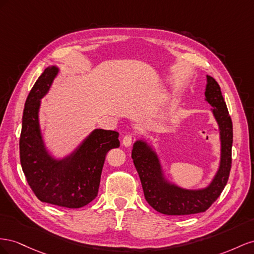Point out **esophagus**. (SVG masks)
I'll return each instance as SVG.
<instances>
[{"instance_id": "1", "label": "esophagus", "mask_w": 254, "mask_h": 254, "mask_svg": "<svg viewBox=\"0 0 254 254\" xmlns=\"http://www.w3.org/2000/svg\"><path fill=\"white\" fill-rule=\"evenodd\" d=\"M133 139H134L133 135H129V134L126 135L125 137H123V139H122V143H123V146H126V147H129V146H131V144H132V142H133Z\"/></svg>"}]
</instances>
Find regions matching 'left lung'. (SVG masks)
Listing matches in <instances>:
<instances>
[{
    "instance_id": "8db88e82",
    "label": "left lung",
    "mask_w": 254,
    "mask_h": 254,
    "mask_svg": "<svg viewBox=\"0 0 254 254\" xmlns=\"http://www.w3.org/2000/svg\"><path fill=\"white\" fill-rule=\"evenodd\" d=\"M205 100L214 108V117L219 126L221 140L220 166L212 183L203 190H184L170 184L163 176L157 154L146 141L137 140L132 150V158L138 172L148 203L155 211L165 215H191L205 212L222 192L230 176L232 166L233 125L224 102L220 87L207 75Z\"/></svg>"
}]
</instances>
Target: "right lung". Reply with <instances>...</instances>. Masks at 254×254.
Segmentation results:
<instances>
[{
    "mask_svg": "<svg viewBox=\"0 0 254 254\" xmlns=\"http://www.w3.org/2000/svg\"><path fill=\"white\" fill-rule=\"evenodd\" d=\"M59 68L48 67L25 101L20 135V162L28 185L40 201L68 208L85 206L98 195L107 152L118 148L119 133L97 128L73 153L55 159L45 147L38 112Z\"/></svg>",
    "mask_w": 254,
    "mask_h": 254,
    "instance_id": "right-lung-1",
    "label": "right lung"
}]
</instances>
